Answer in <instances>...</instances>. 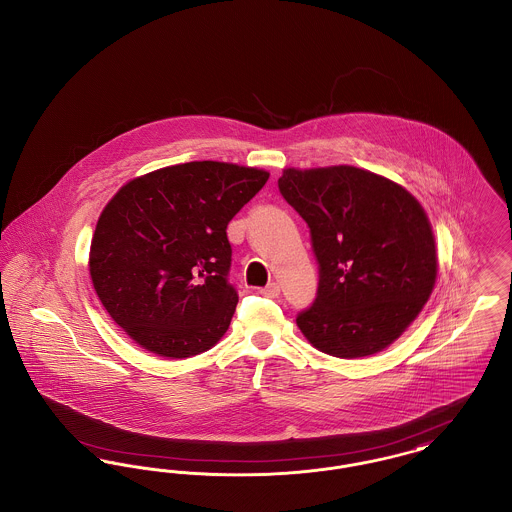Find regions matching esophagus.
I'll list each match as a JSON object with an SVG mask.
<instances>
[{"mask_svg":"<svg viewBox=\"0 0 512 512\" xmlns=\"http://www.w3.org/2000/svg\"><path fill=\"white\" fill-rule=\"evenodd\" d=\"M259 294H261V296H265V298H276V296L280 294V286H278L276 282H271L269 286L261 288V290H259Z\"/></svg>","mask_w":512,"mask_h":512,"instance_id":"obj_1","label":"esophagus"}]
</instances>
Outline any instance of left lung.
I'll use <instances>...</instances> for the list:
<instances>
[{
    "label": "left lung",
    "instance_id": "1",
    "mask_svg": "<svg viewBox=\"0 0 512 512\" xmlns=\"http://www.w3.org/2000/svg\"><path fill=\"white\" fill-rule=\"evenodd\" d=\"M300 212L319 263L313 305L296 319L334 358L373 356L420 315L437 280V249L420 201L356 166L298 170L278 180Z\"/></svg>",
    "mask_w": 512,
    "mask_h": 512
}]
</instances>
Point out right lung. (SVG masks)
Segmentation results:
<instances>
[{
  "mask_svg": "<svg viewBox=\"0 0 512 512\" xmlns=\"http://www.w3.org/2000/svg\"><path fill=\"white\" fill-rule=\"evenodd\" d=\"M267 180L249 166L185 162L127 181L110 199L92 236V286L141 348L183 360L228 331L238 292L226 228Z\"/></svg>",
  "mask_w": 512,
  "mask_h": 512,
  "instance_id": "1",
  "label": "right lung"
}]
</instances>
